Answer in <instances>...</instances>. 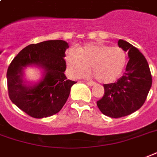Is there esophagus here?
Segmentation results:
<instances>
[{
    "mask_svg": "<svg viewBox=\"0 0 157 157\" xmlns=\"http://www.w3.org/2000/svg\"><path fill=\"white\" fill-rule=\"evenodd\" d=\"M85 83H86V84H88L89 86H93V85L94 84V82H92V81H85Z\"/></svg>",
    "mask_w": 157,
    "mask_h": 157,
    "instance_id": "obj_1",
    "label": "esophagus"
}]
</instances>
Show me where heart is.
<instances>
[{
  "label": "heart",
  "mask_w": 157,
  "mask_h": 157,
  "mask_svg": "<svg viewBox=\"0 0 157 157\" xmlns=\"http://www.w3.org/2000/svg\"><path fill=\"white\" fill-rule=\"evenodd\" d=\"M65 60L67 70L74 78L82 77L89 67L99 82L109 83L120 77L127 63L124 49L104 42H91L81 47L78 51L69 49Z\"/></svg>",
  "instance_id": "obj_1"
}]
</instances>
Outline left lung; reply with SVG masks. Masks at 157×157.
I'll return each mask as SVG.
<instances>
[{"mask_svg":"<svg viewBox=\"0 0 157 157\" xmlns=\"http://www.w3.org/2000/svg\"><path fill=\"white\" fill-rule=\"evenodd\" d=\"M118 45L129 55L125 72L117 82L104 84L105 94L97 101L99 110L111 118L126 116L139 109L152 83L149 65L142 53L124 40H119Z\"/></svg>","mask_w":157,"mask_h":157,"instance_id":"left-lung-1","label":"left lung"}]
</instances>
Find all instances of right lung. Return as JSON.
I'll list each match as a JSON object with an SVG mask.
<instances>
[{"instance_id": "add662e5", "label": "right lung", "mask_w": 157, "mask_h": 157, "mask_svg": "<svg viewBox=\"0 0 157 157\" xmlns=\"http://www.w3.org/2000/svg\"><path fill=\"white\" fill-rule=\"evenodd\" d=\"M68 44L63 40H50L27 46L9 65L6 73L9 98L31 117L41 119L61 110L76 82L67 79L65 51ZM36 65L45 71L44 79L33 86L22 80L23 67Z\"/></svg>"}]
</instances>
